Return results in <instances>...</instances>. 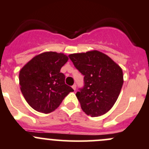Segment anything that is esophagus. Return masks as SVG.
Instances as JSON below:
<instances>
[{
    "label": "esophagus",
    "mask_w": 149,
    "mask_h": 149,
    "mask_svg": "<svg viewBox=\"0 0 149 149\" xmlns=\"http://www.w3.org/2000/svg\"><path fill=\"white\" fill-rule=\"evenodd\" d=\"M72 88L74 89V90L75 91L76 90V88H77V86H76V84H74L73 86H72Z\"/></svg>",
    "instance_id": "34e87169"
}]
</instances>
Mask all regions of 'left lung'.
Here are the masks:
<instances>
[{"mask_svg": "<svg viewBox=\"0 0 149 149\" xmlns=\"http://www.w3.org/2000/svg\"><path fill=\"white\" fill-rule=\"evenodd\" d=\"M84 76V86L76 96L87 115L97 117L112 108L122 88L123 72L110 57L97 50L69 56Z\"/></svg>", "mask_w": 149, "mask_h": 149, "instance_id": "obj_1", "label": "left lung"}]
</instances>
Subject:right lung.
Segmentation results:
<instances>
[{
    "instance_id": "right-lung-1",
    "label": "right lung",
    "mask_w": 149,
    "mask_h": 149,
    "mask_svg": "<svg viewBox=\"0 0 149 149\" xmlns=\"http://www.w3.org/2000/svg\"><path fill=\"white\" fill-rule=\"evenodd\" d=\"M68 57L62 53L47 52L31 59L19 72L20 90L27 102L39 113L54 111L63 99L74 91L65 84L61 72Z\"/></svg>"
}]
</instances>
